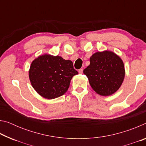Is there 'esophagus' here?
<instances>
[{
	"label": "esophagus",
	"instance_id": "1",
	"mask_svg": "<svg viewBox=\"0 0 146 146\" xmlns=\"http://www.w3.org/2000/svg\"><path fill=\"white\" fill-rule=\"evenodd\" d=\"M78 73L80 74H82L83 73V69H80V70H78Z\"/></svg>",
	"mask_w": 146,
	"mask_h": 146
}]
</instances>
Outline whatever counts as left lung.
Returning a JSON list of instances; mask_svg holds the SVG:
<instances>
[{
	"label": "left lung",
	"instance_id": "left-lung-1",
	"mask_svg": "<svg viewBox=\"0 0 146 146\" xmlns=\"http://www.w3.org/2000/svg\"><path fill=\"white\" fill-rule=\"evenodd\" d=\"M90 64L83 73L93 90L101 96L114 94L124 79L125 68L122 59L111 51H98L90 57Z\"/></svg>",
	"mask_w": 146,
	"mask_h": 146
}]
</instances>
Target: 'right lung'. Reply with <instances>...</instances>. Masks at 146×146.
I'll use <instances>...</instances> for the list:
<instances>
[{"label":"right lung","mask_w":146,"mask_h":146,"mask_svg":"<svg viewBox=\"0 0 146 146\" xmlns=\"http://www.w3.org/2000/svg\"><path fill=\"white\" fill-rule=\"evenodd\" d=\"M78 72L72 61L60 56L44 54L34 59L29 70L31 86L46 99H54L68 91L73 76Z\"/></svg>","instance_id":"add662e5"}]
</instances>
